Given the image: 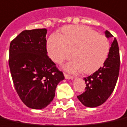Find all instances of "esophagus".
Returning a JSON list of instances; mask_svg holds the SVG:
<instances>
[{"label": "esophagus", "mask_w": 127, "mask_h": 127, "mask_svg": "<svg viewBox=\"0 0 127 127\" xmlns=\"http://www.w3.org/2000/svg\"><path fill=\"white\" fill-rule=\"evenodd\" d=\"M64 77H65V79H75L74 77L69 75H67L66 73H64Z\"/></svg>", "instance_id": "esophagus-1"}]
</instances>
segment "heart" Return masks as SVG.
Segmentation results:
<instances>
[{
    "instance_id": "b5f03b06",
    "label": "heart",
    "mask_w": 127,
    "mask_h": 127,
    "mask_svg": "<svg viewBox=\"0 0 127 127\" xmlns=\"http://www.w3.org/2000/svg\"><path fill=\"white\" fill-rule=\"evenodd\" d=\"M63 35L52 34L47 42L49 56L61 64L73 55L75 59L64 66L70 73L83 70L92 73L98 70L106 61L110 52V43L104 35L84 25H68L63 28Z\"/></svg>"
}]
</instances>
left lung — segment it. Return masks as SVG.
<instances>
[{"label":"left lung","instance_id":"left-lung-1","mask_svg":"<svg viewBox=\"0 0 127 127\" xmlns=\"http://www.w3.org/2000/svg\"><path fill=\"white\" fill-rule=\"evenodd\" d=\"M107 38L113 37L108 31L105 32ZM120 69V55L118 42L114 38L108 56L103 66L89 77H85V92L77 98L85 106L94 108L106 101L113 92L118 80Z\"/></svg>","mask_w":127,"mask_h":127}]
</instances>
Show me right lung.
Segmentation results:
<instances>
[{"instance_id": "right-lung-1", "label": "right lung", "mask_w": 127, "mask_h": 127, "mask_svg": "<svg viewBox=\"0 0 127 127\" xmlns=\"http://www.w3.org/2000/svg\"><path fill=\"white\" fill-rule=\"evenodd\" d=\"M46 29L25 30L10 44L8 64L14 86L28 107L43 109L64 77L48 56Z\"/></svg>"}]
</instances>
